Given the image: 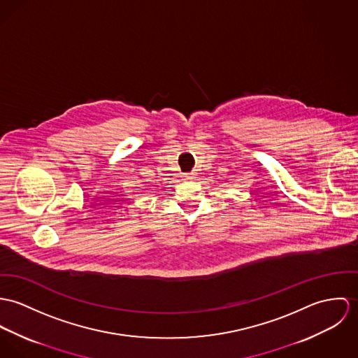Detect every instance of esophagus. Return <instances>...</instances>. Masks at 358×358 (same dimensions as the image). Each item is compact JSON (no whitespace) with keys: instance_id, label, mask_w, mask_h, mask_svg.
Instances as JSON below:
<instances>
[{"instance_id":"1","label":"esophagus","mask_w":358,"mask_h":358,"mask_svg":"<svg viewBox=\"0 0 358 358\" xmlns=\"http://www.w3.org/2000/svg\"><path fill=\"white\" fill-rule=\"evenodd\" d=\"M182 177H184V180H194V178H196V174L192 171V173H185Z\"/></svg>"}]
</instances>
